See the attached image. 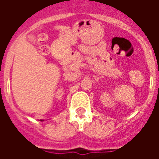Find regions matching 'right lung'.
Returning a JSON list of instances; mask_svg holds the SVG:
<instances>
[{
  "label": "right lung",
  "mask_w": 159,
  "mask_h": 159,
  "mask_svg": "<svg viewBox=\"0 0 159 159\" xmlns=\"http://www.w3.org/2000/svg\"><path fill=\"white\" fill-rule=\"evenodd\" d=\"M41 120V121H43V120Z\"/></svg>",
  "instance_id": "right-lung-1"
}]
</instances>
